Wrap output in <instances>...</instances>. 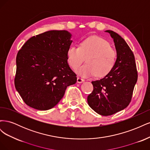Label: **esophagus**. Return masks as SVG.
Here are the masks:
<instances>
[{
	"instance_id": "esophagus-1",
	"label": "esophagus",
	"mask_w": 150,
	"mask_h": 150,
	"mask_svg": "<svg viewBox=\"0 0 150 150\" xmlns=\"http://www.w3.org/2000/svg\"><path fill=\"white\" fill-rule=\"evenodd\" d=\"M84 81V79H83V78H81L79 77H78V78H77V82L78 83H82Z\"/></svg>"
}]
</instances>
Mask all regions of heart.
Masks as SVG:
<instances>
[{
	"label": "heart",
	"mask_w": 150,
	"mask_h": 150,
	"mask_svg": "<svg viewBox=\"0 0 150 150\" xmlns=\"http://www.w3.org/2000/svg\"><path fill=\"white\" fill-rule=\"evenodd\" d=\"M116 57V52L110 44L96 35L81 40L79 47L71 46L67 51L68 63L73 69L79 67L86 58L87 64L77 70L78 74L84 78L106 76L114 67Z\"/></svg>",
	"instance_id": "1"
}]
</instances>
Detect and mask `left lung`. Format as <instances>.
I'll use <instances>...</instances> for the list:
<instances>
[{
    "mask_svg": "<svg viewBox=\"0 0 150 150\" xmlns=\"http://www.w3.org/2000/svg\"><path fill=\"white\" fill-rule=\"evenodd\" d=\"M106 32L114 40L116 63L105 77L92 81L93 91L88 96L89 106L102 116L112 115L129 105L138 79L134 56L128 45L115 32Z\"/></svg>",
    "mask_w": 150,
    "mask_h": 150,
    "instance_id": "8db88e82",
    "label": "left lung"
}]
</instances>
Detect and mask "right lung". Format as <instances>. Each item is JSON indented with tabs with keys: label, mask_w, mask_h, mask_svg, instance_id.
Segmentation results:
<instances>
[{
	"label": "right lung",
	"mask_w": 150,
	"mask_h": 150,
	"mask_svg": "<svg viewBox=\"0 0 150 150\" xmlns=\"http://www.w3.org/2000/svg\"><path fill=\"white\" fill-rule=\"evenodd\" d=\"M66 30H49L30 38L16 57L14 84L27 105L38 110L55 106L76 74L67 63L72 40Z\"/></svg>",
	"instance_id": "right-lung-1"
}]
</instances>
